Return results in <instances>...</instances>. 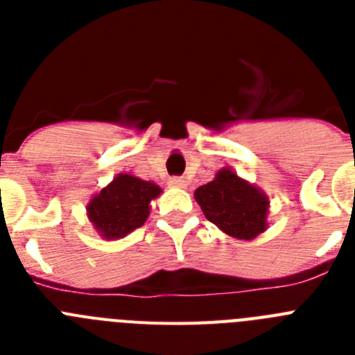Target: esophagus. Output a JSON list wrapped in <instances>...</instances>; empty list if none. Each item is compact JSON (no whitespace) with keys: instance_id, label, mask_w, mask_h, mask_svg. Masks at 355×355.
<instances>
[{"instance_id":"34e87169","label":"esophagus","mask_w":355,"mask_h":355,"mask_svg":"<svg viewBox=\"0 0 355 355\" xmlns=\"http://www.w3.org/2000/svg\"><path fill=\"white\" fill-rule=\"evenodd\" d=\"M168 187H174V188H184V180H181V178H171V180L167 181Z\"/></svg>"}]
</instances>
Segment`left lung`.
Segmentation results:
<instances>
[{
  "instance_id": "1",
  "label": "left lung",
  "mask_w": 355,
  "mask_h": 355,
  "mask_svg": "<svg viewBox=\"0 0 355 355\" xmlns=\"http://www.w3.org/2000/svg\"><path fill=\"white\" fill-rule=\"evenodd\" d=\"M193 196L206 218L229 236L252 240L268 227V197L231 168L216 172L215 180L197 188Z\"/></svg>"
}]
</instances>
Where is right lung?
I'll use <instances>...</instances> for the list:
<instances>
[{"mask_svg": "<svg viewBox=\"0 0 355 355\" xmlns=\"http://www.w3.org/2000/svg\"><path fill=\"white\" fill-rule=\"evenodd\" d=\"M162 193L158 184L119 174L114 181L90 199L87 216L106 240H117L144 225L149 216L150 200Z\"/></svg>", "mask_w": 355, "mask_h": 355, "instance_id": "obj_1", "label": "right lung"}]
</instances>
